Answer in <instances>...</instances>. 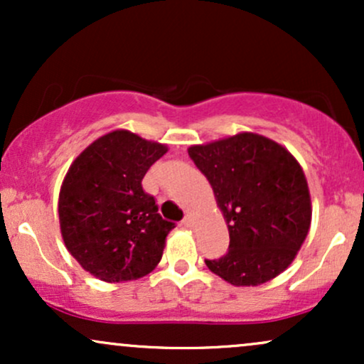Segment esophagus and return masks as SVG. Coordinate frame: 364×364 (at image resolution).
<instances>
[{"label": "esophagus", "instance_id": "34e87169", "mask_svg": "<svg viewBox=\"0 0 364 364\" xmlns=\"http://www.w3.org/2000/svg\"><path fill=\"white\" fill-rule=\"evenodd\" d=\"M193 224H195L193 215H191V214H186L185 219H183V225H185V228H193Z\"/></svg>", "mask_w": 364, "mask_h": 364}]
</instances>
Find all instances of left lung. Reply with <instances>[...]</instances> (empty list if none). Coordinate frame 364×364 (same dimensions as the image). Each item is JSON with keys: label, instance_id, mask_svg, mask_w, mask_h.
Instances as JSON below:
<instances>
[{"label": "left lung", "instance_id": "1", "mask_svg": "<svg viewBox=\"0 0 364 364\" xmlns=\"http://www.w3.org/2000/svg\"><path fill=\"white\" fill-rule=\"evenodd\" d=\"M191 161L205 174L229 229V250L205 260L232 286H260L291 265L306 240L311 198L294 156L257 135L191 145Z\"/></svg>", "mask_w": 364, "mask_h": 364}]
</instances>
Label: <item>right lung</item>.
<instances>
[{
    "instance_id": "1",
    "label": "right lung",
    "mask_w": 364,
    "mask_h": 364,
    "mask_svg": "<svg viewBox=\"0 0 364 364\" xmlns=\"http://www.w3.org/2000/svg\"><path fill=\"white\" fill-rule=\"evenodd\" d=\"M168 147L128 129L97 139L73 161L60 190L65 246L94 277L135 281L161 262L174 223L157 212L141 179Z\"/></svg>"
}]
</instances>
